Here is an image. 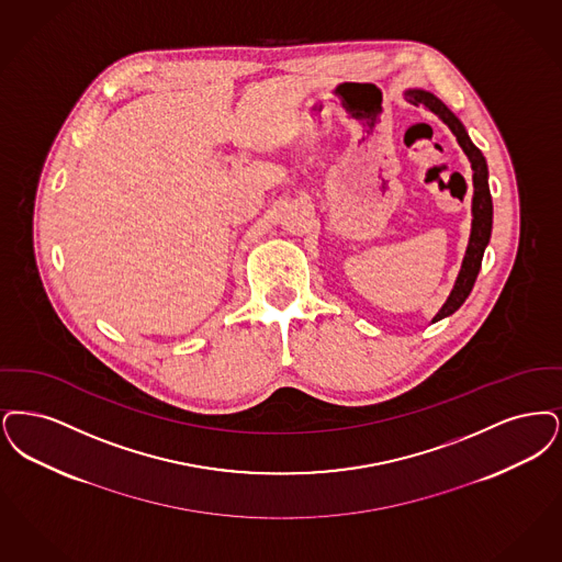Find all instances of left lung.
<instances>
[{"label":"left lung","instance_id":"8db88e82","mask_svg":"<svg viewBox=\"0 0 562 562\" xmlns=\"http://www.w3.org/2000/svg\"><path fill=\"white\" fill-rule=\"evenodd\" d=\"M405 100L412 102V104H424L428 111H432L440 122L445 123L453 136L458 138V145L462 147V150L472 166V182H474V195H472V231H470V241L465 247L464 262H462V269L460 274L456 279V285L449 293L447 302L440 306L439 313L432 318V323H437L440 318L449 317L453 315L462 304L465 302V297L472 292L474 288V281L479 277V270H481V262H483V254H485V247L488 245L491 239V228H493V201H491V191H488V170L487 161L481 153V148L474 147V143L470 140L468 132H465L464 123L460 122L449 109L447 104L426 92V90H405Z\"/></svg>","mask_w":562,"mask_h":562}]
</instances>
